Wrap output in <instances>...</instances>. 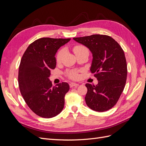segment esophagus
Instances as JSON below:
<instances>
[{"mask_svg": "<svg viewBox=\"0 0 146 146\" xmlns=\"http://www.w3.org/2000/svg\"><path fill=\"white\" fill-rule=\"evenodd\" d=\"M69 86L70 88H72V87H76L77 86H78V84L76 83H69Z\"/></svg>", "mask_w": 146, "mask_h": 146, "instance_id": "esophagus-1", "label": "esophagus"}]
</instances>
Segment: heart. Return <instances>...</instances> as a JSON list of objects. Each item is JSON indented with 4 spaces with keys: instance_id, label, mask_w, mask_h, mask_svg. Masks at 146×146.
Listing matches in <instances>:
<instances>
[{
    "instance_id": "b5f03b06",
    "label": "heart",
    "mask_w": 146,
    "mask_h": 146,
    "mask_svg": "<svg viewBox=\"0 0 146 146\" xmlns=\"http://www.w3.org/2000/svg\"><path fill=\"white\" fill-rule=\"evenodd\" d=\"M88 50L87 48L83 46H75L73 48V50L75 53V54H77L78 53H80L83 50ZM65 50L64 48L61 49L57 54L56 55V61L57 62H60L63 58V56L64 55ZM68 76L69 78L73 79V80H77L79 77V74L77 71H75V70H71V71H69L68 72Z\"/></svg>"
}]
</instances>
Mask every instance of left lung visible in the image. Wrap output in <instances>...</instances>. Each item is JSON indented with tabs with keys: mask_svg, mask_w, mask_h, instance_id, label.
Segmentation results:
<instances>
[{
	"mask_svg": "<svg viewBox=\"0 0 146 146\" xmlns=\"http://www.w3.org/2000/svg\"><path fill=\"white\" fill-rule=\"evenodd\" d=\"M73 39L92 53L90 70L98 80L96 86L86 84V104L94 111H107L116 104L125 85L127 66L124 52L107 35H92Z\"/></svg>",
	"mask_w": 146,
	"mask_h": 146,
	"instance_id": "obj_1",
	"label": "left lung"
}]
</instances>
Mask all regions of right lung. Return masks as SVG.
Masks as SVG:
<instances>
[{
	"mask_svg": "<svg viewBox=\"0 0 146 146\" xmlns=\"http://www.w3.org/2000/svg\"><path fill=\"white\" fill-rule=\"evenodd\" d=\"M70 38H42L29 46L22 57L18 83L21 93L29 107L38 116L51 118L62 111L68 83L53 86L49 77L56 67L55 54Z\"/></svg>",
	"mask_w": 146,
	"mask_h": 146,
	"instance_id": "obj_1",
	"label": "right lung"
}]
</instances>
